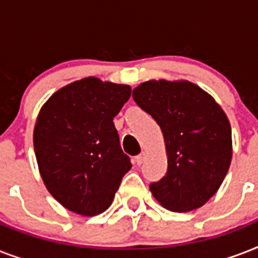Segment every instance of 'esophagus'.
Returning <instances> with one entry per match:
<instances>
[{
  "instance_id": "obj_1",
  "label": "esophagus",
  "mask_w": 258,
  "mask_h": 258,
  "mask_svg": "<svg viewBox=\"0 0 258 258\" xmlns=\"http://www.w3.org/2000/svg\"><path fill=\"white\" fill-rule=\"evenodd\" d=\"M143 161H145V154H139V155L135 157V163H137V165H142Z\"/></svg>"
}]
</instances>
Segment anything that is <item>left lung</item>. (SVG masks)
Wrapping results in <instances>:
<instances>
[{
  "label": "left lung",
  "mask_w": 258,
  "mask_h": 258,
  "mask_svg": "<svg viewBox=\"0 0 258 258\" xmlns=\"http://www.w3.org/2000/svg\"><path fill=\"white\" fill-rule=\"evenodd\" d=\"M133 97L165 137L167 172L150 184L154 198L171 212L201 208L220 188L232 161V130L225 112L188 82L142 83Z\"/></svg>",
  "instance_id": "1"
}]
</instances>
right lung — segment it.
I'll return each mask as SVG.
<instances>
[{
  "mask_svg": "<svg viewBox=\"0 0 258 258\" xmlns=\"http://www.w3.org/2000/svg\"><path fill=\"white\" fill-rule=\"evenodd\" d=\"M130 96L128 86L87 78L42 105L33 134L38 169L48 191L71 212L107 210L131 169L112 121Z\"/></svg>",
  "mask_w": 258,
  "mask_h": 258,
  "instance_id": "obj_1",
  "label": "right lung"
}]
</instances>
